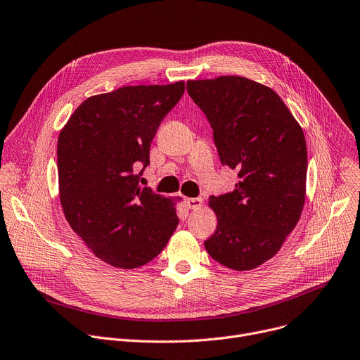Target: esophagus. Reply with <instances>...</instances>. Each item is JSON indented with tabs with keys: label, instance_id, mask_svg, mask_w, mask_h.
Here are the masks:
<instances>
[{
	"label": "esophagus",
	"instance_id": "34e87169",
	"mask_svg": "<svg viewBox=\"0 0 360 360\" xmlns=\"http://www.w3.org/2000/svg\"><path fill=\"white\" fill-rule=\"evenodd\" d=\"M185 205L189 210H198L202 205V198H186L185 200Z\"/></svg>",
	"mask_w": 360,
	"mask_h": 360
}]
</instances>
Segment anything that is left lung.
<instances>
[{
  "mask_svg": "<svg viewBox=\"0 0 360 360\" xmlns=\"http://www.w3.org/2000/svg\"><path fill=\"white\" fill-rule=\"evenodd\" d=\"M188 94L207 116L236 189L210 197L218 225L204 241L219 264L252 270L270 259L299 222L307 174L303 129L270 87L241 76L189 80Z\"/></svg>",
  "mask_w": 360,
  "mask_h": 360,
  "instance_id": "obj_1",
  "label": "left lung"
}]
</instances>
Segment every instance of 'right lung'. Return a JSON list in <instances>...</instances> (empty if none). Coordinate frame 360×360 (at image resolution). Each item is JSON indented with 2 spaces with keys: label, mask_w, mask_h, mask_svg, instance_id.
Returning <instances> with one entry per match:
<instances>
[{
  "label": "right lung",
  "mask_w": 360,
  "mask_h": 360,
  "mask_svg": "<svg viewBox=\"0 0 360 360\" xmlns=\"http://www.w3.org/2000/svg\"><path fill=\"white\" fill-rule=\"evenodd\" d=\"M184 91L185 83L176 82L91 96L58 135L63 212L93 254L113 267L149 263L179 222L174 202L141 186L139 178L160 122Z\"/></svg>",
  "instance_id": "1"
}]
</instances>
